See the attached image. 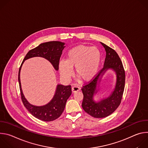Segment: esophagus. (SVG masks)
Listing matches in <instances>:
<instances>
[{
    "mask_svg": "<svg viewBox=\"0 0 148 148\" xmlns=\"http://www.w3.org/2000/svg\"><path fill=\"white\" fill-rule=\"evenodd\" d=\"M79 90H80V87H78V86H73L72 87V91H73V92H75L78 91Z\"/></svg>",
    "mask_w": 148,
    "mask_h": 148,
    "instance_id": "1",
    "label": "esophagus"
}]
</instances>
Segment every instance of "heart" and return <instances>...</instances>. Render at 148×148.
<instances>
[{
    "mask_svg": "<svg viewBox=\"0 0 148 148\" xmlns=\"http://www.w3.org/2000/svg\"><path fill=\"white\" fill-rule=\"evenodd\" d=\"M101 53L94 47L76 46L70 49L66 54V60L59 62L61 75L69 79L73 74L75 67L77 76L83 81L91 80L97 74L101 62Z\"/></svg>",
    "mask_w": 148,
    "mask_h": 148,
    "instance_id": "obj_1",
    "label": "heart"
}]
</instances>
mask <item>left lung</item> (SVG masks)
<instances>
[{"label":"left lung","instance_id":"left-lung-1","mask_svg":"<svg viewBox=\"0 0 148 148\" xmlns=\"http://www.w3.org/2000/svg\"><path fill=\"white\" fill-rule=\"evenodd\" d=\"M106 51L103 67L88 83L84 84L81 90L84 95L82 103L83 110L91 116L102 118L112 114L120 105L124 91L125 73L122 62L116 52L109 46L101 43ZM109 68L112 69L117 74V82L115 89L108 98L98 103L93 99V94L96 93V86L105 72Z\"/></svg>","mask_w":148,"mask_h":148}]
</instances>
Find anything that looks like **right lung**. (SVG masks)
<instances>
[{
	"label": "right lung",
	"instance_id": "1",
	"mask_svg": "<svg viewBox=\"0 0 148 148\" xmlns=\"http://www.w3.org/2000/svg\"><path fill=\"white\" fill-rule=\"evenodd\" d=\"M64 43L60 41H53L41 43L36 48L30 50L25 56L21 64L18 75V81L21 94V98L23 105L29 112L36 118L43 121L49 122L59 118L64 111L66 102L71 94V86L57 85L55 95L52 100L44 106L37 107L29 103L25 98L20 79V72L23 62L33 57H41L49 60L53 66L55 70H58L59 61L62 50L65 47Z\"/></svg>",
	"mask_w": 148,
	"mask_h": 148
}]
</instances>
